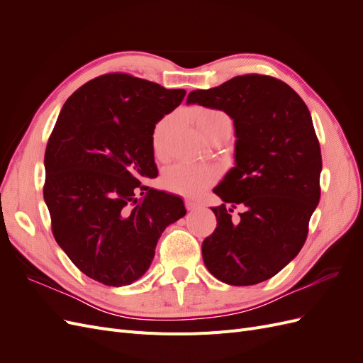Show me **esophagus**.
I'll use <instances>...</instances> for the list:
<instances>
[{
  "label": "esophagus",
  "instance_id": "34e87169",
  "mask_svg": "<svg viewBox=\"0 0 363 363\" xmlns=\"http://www.w3.org/2000/svg\"><path fill=\"white\" fill-rule=\"evenodd\" d=\"M184 204H186V208H188V211H195V208H199L200 207V204L196 203V201H192V200H186L184 201Z\"/></svg>",
  "mask_w": 363,
  "mask_h": 363
}]
</instances>
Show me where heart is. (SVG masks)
<instances>
[{
    "mask_svg": "<svg viewBox=\"0 0 363 363\" xmlns=\"http://www.w3.org/2000/svg\"><path fill=\"white\" fill-rule=\"evenodd\" d=\"M194 121L196 127L206 136L212 128L232 124L230 118L216 108H199L194 113ZM171 125V118L167 116L160 119L152 131V147H155L156 155H162L164 147V138ZM216 177V172L212 168L200 167V164L191 163H177L169 168L163 175V184L172 192H177L184 196H195L201 194L208 184H212Z\"/></svg>",
    "mask_w": 363,
    "mask_h": 363,
    "instance_id": "1",
    "label": "heart"
}]
</instances>
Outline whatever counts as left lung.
Segmentation results:
<instances>
[{
    "label": "left lung",
    "instance_id": "obj_1",
    "mask_svg": "<svg viewBox=\"0 0 363 363\" xmlns=\"http://www.w3.org/2000/svg\"><path fill=\"white\" fill-rule=\"evenodd\" d=\"M188 104L225 112L235 125V167L213 192L215 232L201 245L213 277L250 286L276 276L298 255L320 203L321 148L309 108L291 86L248 74L192 91ZM240 203L241 219L230 213Z\"/></svg>",
    "mask_w": 363,
    "mask_h": 363
}]
</instances>
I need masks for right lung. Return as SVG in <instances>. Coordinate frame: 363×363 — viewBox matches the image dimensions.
Returning a JSON list of instances; mask_svg holds the SVG:
<instances>
[{
    "instance_id": "obj_1",
    "label": "right lung",
    "mask_w": 363,
    "mask_h": 363,
    "mask_svg": "<svg viewBox=\"0 0 363 363\" xmlns=\"http://www.w3.org/2000/svg\"><path fill=\"white\" fill-rule=\"evenodd\" d=\"M184 95L116 72L63 104L43 159V200L59 247L87 277L116 288L139 280L163 230L186 215L179 195L142 184L157 177L152 131Z\"/></svg>"
}]
</instances>
